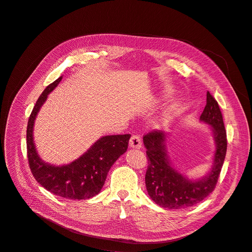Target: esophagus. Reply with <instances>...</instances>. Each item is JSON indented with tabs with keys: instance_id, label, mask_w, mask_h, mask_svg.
<instances>
[{
	"instance_id": "obj_1",
	"label": "esophagus",
	"mask_w": 252,
	"mask_h": 252,
	"mask_svg": "<svg viewBox=\"0 0 252 252\" xmlns=\"http://www.w3.org/2000/svg\"><path fill=\"white\" fill-rule=\"evenodd\" d=\"M129 146L133 149H140L142 146V141L139 135H132L129 140Z\"/></svg>"
}]
</instances>
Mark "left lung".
<instances>
[{"label":"left lung","instance_id":"left-lung-1","mask_svg":"<svg viewBox=\"0 0 252 252\" xmlns=\"http://www.w3.org/2000/svg\"><path fill=\"white\" fill-rule=\"evenodd\" d=\"M200 120L212 127L217 151L210 172L198 181L188 179L171 166L166 151L165 132L153 130L143 136L149 163L146 173L147 190L156 204L163 208L193 206L212 193L218 184L226 153V131L219 103L209 92Z\"/></svg>","mask_w":252,"mask_h":252}]
</instances>
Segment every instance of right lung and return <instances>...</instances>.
<instances>
[{
	"mask_svg": "<svg viewBox=\"0 0 252 252\" xmlns=\"http://www.w3.org/2000/svg\"><path fill=\"white\" fill-rule=\"evenodd\" d=\"M59 77L48 85L35 102L30 116L27 129V149L31 171L43 188L51 193L66 199L83 200L96 196L104 185L105 178L113 164L128 149L130 134L106 135L99 138L81 157L63 166L45 163L33 143V123L40 107L49 94L62 81Z\"/></svg>",
	"mask_w": 252,
	"mask_h": 252,
	"instance_id": "1",
	"label": "right lung"
}]
</instances>
